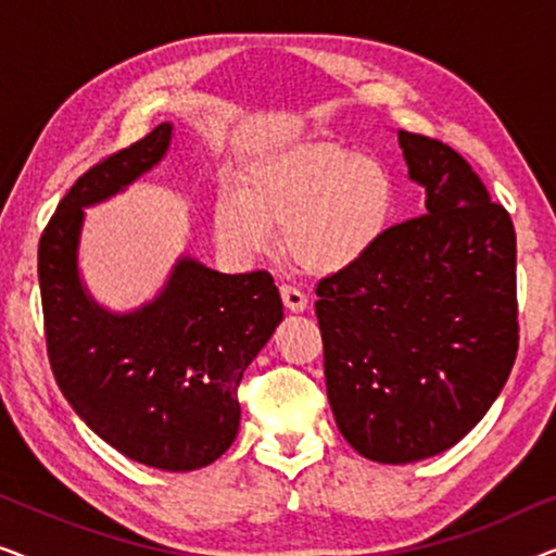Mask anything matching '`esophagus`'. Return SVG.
<instances>
[{
  "label": "esophagus",
  "mask_w": 556,
  "mask_h": 556,
  "mask_svg": "<svg viewBox=\"0 0 556 556\" xmlns=\"http://www.w3.org/2000/svg\"><path fill=\"white\" fill-rule=\"evenodd\" d=\"M280 299H283L286 308H291V311H303V308H306V303H308L306 293L299 291L295 286H288V283L280 286Z\"/></svg>",
  "instance_id": "1"
}]
</instances>
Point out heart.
Returning <instances> with one entry per match:
<instances>
[{
    "label": "heart",
    "instance_id": "1",
    "mask_svg": "<svg viewBox=\"0 0 556 556\" xmlns=\"http://www.w3.org/2000/svg\"><path fill=\"white\" fill-rule=\"evenodd\" d=\"M394 207V181L382 162L333 141L273 149L248 164L242 189H223L217 240L235 255L265 253L273 225L301 268L339 273L382 240Z\"/></svg>",
    "mask_w": 556,
    "mask_h": 556
}]
</instances>
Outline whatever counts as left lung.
<instances>
[{"instance_id":"1","label":"left lung","mask_w":556,"mask_h":556,"mask_svg":"<svg viewBox=\"0 0 556 556\" xmlns=\"http://www.w3.org/2000/svg\"><path fill=\"white\" fill-rule=\"evenodd\" d=\"M425 212L318 280L326 392L364 458L413 463L466 438L519 352L516 232L447 143L400 131Z\"/></svg>"}]
</instances>
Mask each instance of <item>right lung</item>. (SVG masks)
<instances>
[{
    "instance_id": "add662e5",
    "label": "right lung",
    "mask_w": 556,
    "mask_h": 556,
    "mask_svg": "<svg viewBox=\"0 0 556 556\" xmlns=\"http://www.w3.org/2000/svg\"><path fill=\"white\" fill-rule=\"evenodd\" d=\"M172 124H159L75 179L37 250L50 369L71 407L126 458L162 470H197L232 445L242 371L276 331L283 303L268 270H210L192 257L126 316L83 291V207L116 194L166 154Z\"/></svg>"
}]
</instances>
